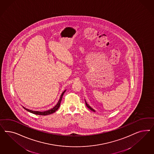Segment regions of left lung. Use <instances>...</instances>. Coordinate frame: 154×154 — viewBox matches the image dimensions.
I'll list each match as a JSON object with an SVG mask.
<instances>
[{
    "instance_id": "left-lung-1",
    "label": "left lung",
    "mask_w": 154,
    "mask_h": 154,
    "mask_svg": "<svg viewBox=\"0 0 154 154\" xmlns=\"http://www.w3.org/2000/svg\"><path fill=\"white\" fill-rule=\"evenodd\" d=\"M85 104H86V105L87 107L89 108V109H90L91 111H93V112H95V111L94 109L93 108L89 106V104H88V103L86 102V101L85 100Z\"/></svg>"
}]
</instances>
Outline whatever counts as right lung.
<instances>
[{
	"instance_id": "add662e5",
	"label": "right lung",
	"mask_w": 154,
	"mask_h": 154,
	"mask_svg": "<svg viewBox=\"0 0 154 154\" xmlns=\"http://www.w3.org/2000/svg\"><path fill=\"white\" fill-rule=\"evenodd\" d=\"M66 90H64V91L62 93V94H61L60 99H59V100L58 102H57V103L56 104V105H55L54 107L52 108H51V109H48V110H47V111H43V112H41V111H35L30 110V109H27V108L24 107L23 106V107L25 110H26L27 111H28V112H30V113H33V114H35V115H42V116H45V115H50V114H52V113H53L56 112V111L59 109V108L60 107V105L61 101V99H62V98H63V95H64V93L66 91Z\"/></svg>"
}]
</instances>
